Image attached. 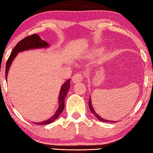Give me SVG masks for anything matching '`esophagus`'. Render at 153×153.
<instances>
[{
	"mask_svg": "<svg viewBox=\"0 0 153 153\" xmlns=\"http://www.w3.org/2000/svg\"><path fill=\"white\" fill-rule=\"evenodd\" d=\"M83 80V76L81 74H76L74 75L72 77V82L74 83H77L82 82Z\"/></svg>",
	"mask_w": 153,
	"mask_h": 153,
	"instance_id": "34e87169",
	"label": "esophagus"
}]
</instances>
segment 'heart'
Instances as JSON below:
<instances>
[{
	"label": "heart",
	"instance_id": "1",
	"mask_svg": "<svg viewBox=\"0 0 153 153\" xmlns=\"http://www.w3.org/2000/svg\"><path fill=\"white\" fill-rule=\"evenodd\" d=\"M101 52V49H95L93 50L91 52H90V53H91L92 54H98Z\"/></svg>",
	"mask_w": 153,
	"mask_h": 153
}]
</instances>
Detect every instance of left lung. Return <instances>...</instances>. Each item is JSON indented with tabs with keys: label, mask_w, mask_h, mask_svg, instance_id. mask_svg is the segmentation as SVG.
Wrapping results in <instances>:
<instances>
[{
	"label": "left lung",
	"mask_w": 153,
	"mask_h": 153,
	"mask_svg": "<svg viewBox=\"0 0 153 153\" xmlns=\"http://www.w3.org/2000/svg\"><path fill=\"white\" fill-rule=\"evenodd\" d=\"M91 97H89V102H88V104H89V109H90L91 112L94 114L96 117L97 118V119H99V120L101 121H103V122H110V123H115V121H109V120H106V119H104L103 118L101 117H100V115H99L94 110V107L92 106V103H91Z\"/></svg>",
	"instance_id": "left-lung-1"
}]
</instances>
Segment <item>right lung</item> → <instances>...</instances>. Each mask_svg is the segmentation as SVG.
<instances>
[{
  "mask_svg": "<svg viewBox=\"0 0 153 153\" xmlns=\"http://www.w3.org/2000/svg\"><path fill=\"white\" fill-rule=\"evenodd\" d=\"M50 44L47 42L42 40L41 38L39 36L38 34H34L26 38H24L23 40L20 41L18 43L14 49L12 51L10 56L7 60V64H6V71H5V77L6 80L7 81V76L9 69H10V65L13 63L14 58H16L18 53L21 52H24L25 50H34V49H39V48H49ZM70 80L68 79L65 82L64 84L61 87L60 91H59V97H58V108L57 109L56 111L55 112L54 115H52V117L47 119V120L40 122V123H34L37 125H48L52 123V122L54 121L60 115L63 110L65 107V99L68 93L69 89L70 88Z\"/></svg>",
  "mask_w": 153,
  "mask_h": 153,
  "instance_id": "right-lung-1",
  "label": "right lung"
}]
</instances>
